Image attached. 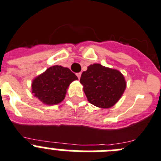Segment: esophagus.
Returning <instances> with one entry per match:
<instances>
[{
	"label": "esophagus",
	"mask_w": 161,
	"mask_h": 161,
	"mask_svg": "<svg viewBox=\"0 0 161 161\" xmlns=\"http://www.w3.org/2000/svg\"><path fill=\"white\" fill-rule=\"evenodd\" d=\"M81 75H82V74H81L80 72H79V73H77V74H76V75H77V77L79 78V79H80V77H81Z\"/></svg>",
	"instance_id": "esophagus-1"
}]
</instances>
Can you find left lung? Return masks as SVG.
Wrapping results in <instances>:
<instances>
[{"instance_id": "left-lung-1", "label": "left lung", "mask_w": 161, "mask_h": 161, "mask_svg": "<svg viewBox=\"0 0 161 161\" xmlns=\"http://www.w3.org/2000/svg\"><path fill=\"white\" fill-rule=\"evenodd\" d=\"M80 82L87 100L101 108L113 107L126 89V81L121 72L98 63L90 65L87 70L82 72Z\"/></svg>"}]
</instances>
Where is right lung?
<instances>
[{
	"instance_id": "add662e5",
	"label": "right lung",
	"mask_w": 161,
	"mask_h": 161,
	"mask_svg": "<svg viewBox=\"0 0 161 161\" xmlns=\"http://www.w3.org/2000/svg\"><path fill=\"white\" fill-rule=\"evenodd\" d=\"M78 77L69 68L53 66L33 80L32 93L47 105H55L65 98L66 90Z\"/></svg>"
}]
</instances>
